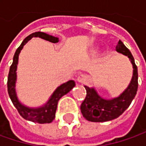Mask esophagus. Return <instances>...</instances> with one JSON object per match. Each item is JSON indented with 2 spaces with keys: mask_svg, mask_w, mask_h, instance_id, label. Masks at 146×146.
I'll list each match as a JSON object with an SVG mask.
<instances>
[{
  "mask_svg": "<svg viewBox=\"0 0 146 146\" xmlns=\"http://www.w3.org/2000/svg\"><path fill=\"white\" fill-rule=\"evenodd\" d=\"M86 80H87V76L84 75V74H81V75H80L77 77V82L78 83L82 84V83H84Z\"/></svg>",
  "mask_w": 146,
  "mask_h": 146,
  "instance_id": "1",
  "label": "esophagus"
}]
</instances>
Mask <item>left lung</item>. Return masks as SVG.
Instances as JSON below:
<instances>
[{
  "instance_id": "1",
  "label": "left lung",
  "mask_w": 146,
  "mask_h": 146,
  "mask_svg": "<svg viewBox=\"0 0 146 146\" xmlns=\"http://www.w3.org/2000/svg\"><path fill=\"white\" fill-rule=\"evenodd\" d=\"M116 51L127 56L132 65L133 72L131 81L126 89L119 96L110 99L100 96L94 87L84 85L86 89V98L82 102L80 110L83 116L91 122H106L117 119L130 106L134 99L138 88L137 67L129 49L121 40L116 46Z\"/></svg>"
}]
</instances>
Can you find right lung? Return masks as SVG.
<instances>
[{
    "mask_svg": "<svg viewBox=\"0 0 146 146\" xmlns=\"http://www.w3.org/2000/svg\"><path fill=\"white\" fill-rule=\"evenodd\" d=\"M33 37H40L41 39H44L45 40H48L52 43H58L59 41V39L58 37L53 36L51 35L46 34L44 32H41V31H37L35 33H32L27 37H26L14 53L13 63L9 68L8 82H7L8 93L14 106L16 107V109L18 110L20 115L23 119H25L26 120L31 121V122L38 123H49L55 118V113L57 110L58 102L60 100V98L66 95V93H69L70 90L76 86V83L74 80H69L61 84L54 90V92L52 93L50 98H48L47 102L41 106L29 107L23 105L20 102L17 96L16 88H15L16 81H17V67H18V63H19V56L23 46Z\"/></svg>",
    "mask_w": 146,
    "mask_h": 146,
    "instance_id": "obj_1",
    "label": "right lung"
}]
</instances>
